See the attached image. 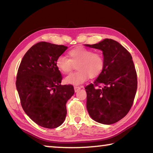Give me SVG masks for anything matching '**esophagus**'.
<instances>
[{
  "label": "esophagus",
  "mask_w": 153,
  "mask_h": 153,
  "mask_svg": "<svg viewBox=\"0 0 153 153\" xmlns=\"http://www.w3.org/2000/svg\"><path fill=\"white\" fill-rule=\"evenodd\" d=\"M81 88V87H79V86H74V90H75V92H77L78 91V90Z\"/></svg>",
  "instance_id": "obj_1"
}]
</instances>
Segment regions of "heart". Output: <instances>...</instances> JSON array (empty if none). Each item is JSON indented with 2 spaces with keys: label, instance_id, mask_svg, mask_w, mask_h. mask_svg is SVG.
Returning a JSON list of instances; mask_svg holds the SVG:
<instances>
[{
  "label": "heart",
  "instance_id": "obj_1",
  "mask_svg": "<svg viewBox=\"0 0 153 153\" xmlns=\"http://www.w3.org/2000/svg\"><path fill=\"white\" fill-rule=\"evenodd\" d=\"M69 59L59 56L56 61V65L62 74H67L76 65L77 71L69 74L65 78L67 84L79 85L88 78H95L101 74L105 67L104 56L100 53L91 49L78 47L69 51Z\"/></svg>",
  "mask_w": 153,
  "mask_h": 153
}]
</instances>
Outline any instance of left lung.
Here are the masks:
<instances>
[{"instance_id":"8db88e82","label":"left lung","mask_w":153,"mask_h":153,"mask_svg":"<svg viewBox=\"0 0 153 153\" xmlns=\"http://www.w3.org/2000/svg\"><path fill=\"white\" fill-rule=\"evenodd\" d=\"M102 51L105 67L93 84L85 87L86 107L92 120L115 123L128 113L137 90V74L131 54L112 39L86 45Z\"/></svg>"}]
</instances>
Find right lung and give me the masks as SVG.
Segmentation results:
<instances>
[{"instance_id":"right-lung-1","label":"right lung","mask_w":153,"mask_h":153,"mask_svg":"<svg viewBox=\"0 0 153 153\" xmlns=\"http://www.w3.org/2000/svg\"><path fill=\"white\" fill-rule=\"evenodd\" d=\"M67 46L40 42L23 57L17 71L16 87L21 105L33 121L46 128H56L67 115L66 103L74 94L72 85L63 79L56 61Z\"/></svg>"}]
</instances>
